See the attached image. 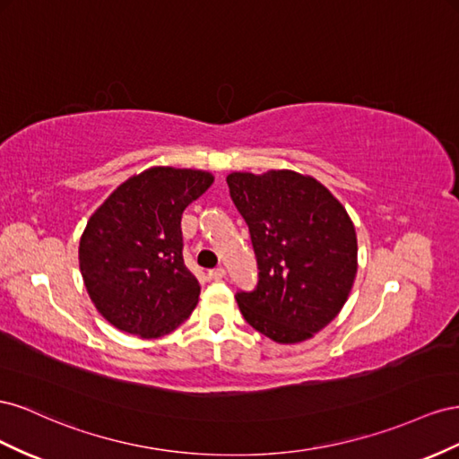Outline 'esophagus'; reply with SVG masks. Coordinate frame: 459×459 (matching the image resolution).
<instances>
[{"label": "esophagus", "mask_w": 459, "mask_h": 459, "mask_svg": "<svg viewBox=\"0 0 459 459\" xmlns=\"http://www.w3.org/2000/svg\"><path fill=\"white\" fill-rule=\"evenodd\" d=\"M227 274V271L222 269V267H215V269H212L209 271V279H213V281H221L222 277H225Z\"/></svg>", "instance_id": "obj_1"}]
</instances>
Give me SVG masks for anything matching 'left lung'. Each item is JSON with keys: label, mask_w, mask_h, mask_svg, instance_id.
Returning a JSON list of instances; mask_svg holds the SVG:
<instances>
[{"label": "left lung", "mask_w": 459, "mask_h": 459, "mask_svg": "<svg viewBox=\"0 0 459 459\" xmlns=\"http://www.w3.org/2000/svg\"><path fill=\"white\" fill-rule=\"evenodd\" d=\"M257 259V284L237 292L247 325L274 342L319 333L346 304L358 271L351 221L321 182L294 171L227 177Z\"/></svg>", "instance_id": "left-lung-1"}]
</instances>
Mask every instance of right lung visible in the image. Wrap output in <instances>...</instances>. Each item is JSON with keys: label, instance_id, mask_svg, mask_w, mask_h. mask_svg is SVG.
Returning <instances> with one entry per match:
<instances>
[{"label": "right lung", "instance_id": "obj_1", "mask_svg": "<svg viewBox=\"0 0 459 459\" xmlns=\"http://www.w3.org/2000/svg\"><path fill=\"white\" fill-rule=\"evenodd\" d=\"M194 169L153 167L128 178L90 217L81 271L98 311L113 326L157 338L185 323L200 282L182 255V213L212 186Z\"/></svg>", "mask_w": 459, "mask_h": 459}]
</instances>
